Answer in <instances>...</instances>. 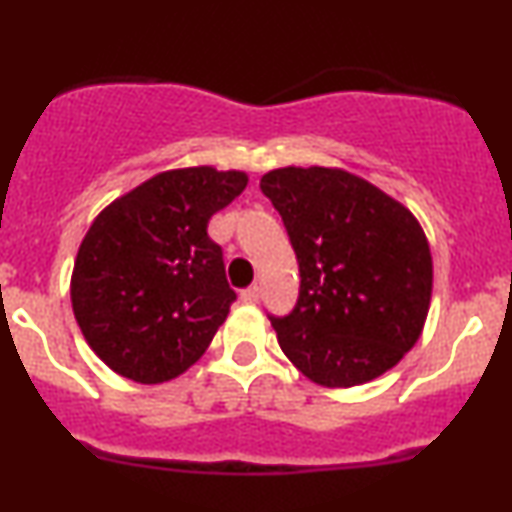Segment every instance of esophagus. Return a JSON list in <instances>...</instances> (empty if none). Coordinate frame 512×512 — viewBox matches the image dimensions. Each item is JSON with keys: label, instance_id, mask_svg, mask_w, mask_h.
<instances>
[{"label": "esophagus", "instance_id": "34e87169", "mask_svg": "<svg viewBox=\"0 0 512 512\" xmlns=\"http://www.w3.org/2000/svg\"><path fill=\"white\" fill-rule=\"evenodd\" d=\"M257 298H260V288L257 286H248V288H243V291H240V300H243V303H257Z\"/></svg>", "mask_w": 512, "mask_h": 512}]
</instances>
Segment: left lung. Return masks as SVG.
<instances>
[{"mask_svg":"<svg viewBox=\"0 0 512 512\" xmlns=\"http://www.w3.org/2000/svg\"><path fill=\"white\" fill-rule=\"evenodd\" d=\"M260 190L300 272L293 310L269 315L283 353L322 386L384 374L417 343L432 298V252L417 219L341 169H274Z\"/></svg>","mask_w":512,"mask_h":512,"instance_id":"1","label":"left lung"}]
</instances>
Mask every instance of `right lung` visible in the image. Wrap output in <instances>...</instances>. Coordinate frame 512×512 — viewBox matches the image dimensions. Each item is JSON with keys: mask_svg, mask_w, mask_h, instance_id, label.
Returning a JSON list of instances; mask_svg holds the SVG:
<instances>
[{"mask_svg": "<svg viewBox=\"0 0 512 512\" xmlns=\"http://www.w3.org/2000/svg\"><path fill=\"white\" fill-rule=\"evenodd\" d=\"M245 186L243 171H164L92 221L73 267L71 303L104 365L162 384L200 360L236 300L207 224Z\"/></svg>", "mask_w": 512, "mask_h": 512, "instance_id": "add662e5", "label": "right lung"}]
</instances>
